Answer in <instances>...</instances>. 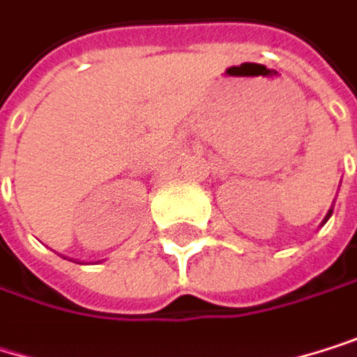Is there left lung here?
Returning <instances> with one entry per match:
<instances>
[{"mask_svg": "<svg viewBox=\"0 0 357 357\" xmlns=\"http://www.w3.org/2000/svg\"><path fill=\"white\" fill-rule=\"evenodd\" d=\"M330 215H333V209H330V211H328V213H326V218H324V222H326V220H328V218H330Z\"/></svg>", "mask_w": 357, "mask_h": 357, "instance_id": "1", "label": "left lung"}]
</instances>
